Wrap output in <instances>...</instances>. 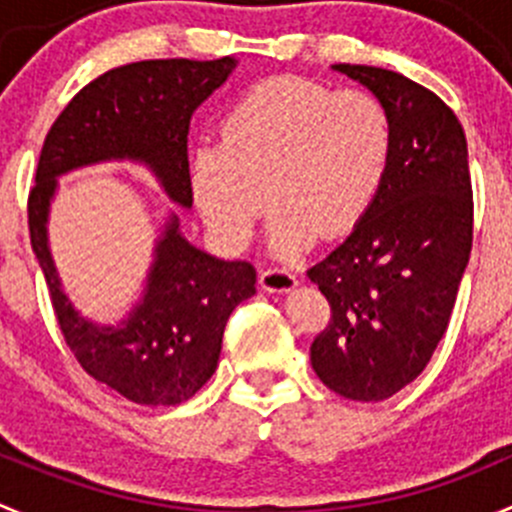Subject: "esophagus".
Here are the masks:
<instances>
[{
  "instance_id": "34e87169",
  "label": "esophagus",
  "mask_w": 512,
  "mask_h": 512,
  "mask_svg": "<svg viewBox=\"0 0 512 512\" xmlns=\"http://www.w3.org/2000/svg\"><path fill=\"white\" fill-rule=\"evenodd\" d=\"M297 285V277L285 267H267L260 272V287L267 292H290Z\"/></svg>"
}]
</instances>
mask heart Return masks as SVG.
<instances>
[{
  "mask_svg": "<svg viewBox=\"0 0 512 512\" xmlns=\"http://www.w3.org/2000/svg\"><path fill=\"white\" fill-rule=\"evenodd\" d=\"M393 157L388 109L362 89L275 77L237 99L220 145L197 147L190 185L207 227L242 250L275 207L270 247L292 257L315 237L337 240L375 205Z\"/></svg>",
  "mask_w": 512,
  "mask_h": 512,
  "instance_id": "heart-1",
  "label": "heart"
}]
</instances>
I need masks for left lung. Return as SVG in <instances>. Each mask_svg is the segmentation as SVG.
Listing matches in <instances>:
<instances>
[{"mask_svg":"<svg viewBox=\"0 0 512 512\" xmlns=\"http://www.w3.org/2000/svg\"><path fill=\"white\" fill-rule=\"evenodd\" d=\"M332 69L388 109L393 157L365 220L307 270L332 312L310 360L337 395L380 403L425 370L448 330L473 247L468 142L423 84L365 64Z\"/></svg>","mask_w":512,"mask_h":512,"instance_id":"8db88e82","label":"left lung"}]
</instances>
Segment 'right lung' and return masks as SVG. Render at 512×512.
I'll use <instances>...</instances> for the list:
<instances>
[{
	"mask_svg": "<svg viewBox=\"0 0 512 512\" xmlns=\"http://www.w3.org/2000/svg\"><path fill=\"white\" fill-rule=\"evenodd\" d=\"M235 59H147L114 67L79 89L47 132L27 215L54 315L79 365L137 405H180L215 372L227 317L255 295L250 262H225L182 237L177 215L155 245L135 310L119 325L79 315L62 292L47 240L57 177L107 160L150 167L170 200L192 207L187 132L192 112L230 77Z\"/></svg>",
	"mask_w": 512,
	"mask_h": 512,
	"instance_id": "add662e5",
	"label": "right lung"
}]
</instances>
